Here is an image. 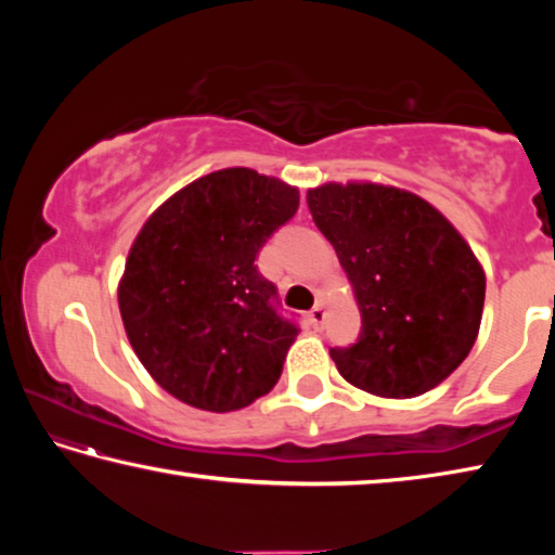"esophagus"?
<instances>
[{
    "label": "esophagus",
    "instance_id": "obj_1",
    "mask_svg": "<svg viewBox=\"0 0 555 555\" xmlns=\"http://www.w3.org/2000/svg\"><path fill=\"white\" fill-rule=\"evenodd\" d=\"M325 308L321 306V304H318L315 308H313V311H311V323L315 325V327H323V323H325Z\"/></svg>",
    "mask_w": 555,
    "mask_h": 555
}]
</instances>
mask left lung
<instances>
[{
	"instance_id": "1",
	"label": "left lung",
	"mask_w": 555,
	"mask_h": 555,
	"mask_svg": "<svg viewBox=\"0 0 555 555\" xmlns=\"http://www.w3.org/2000/svg\"><path fill=\"white\" fill-rule=\"evenodd\" d=\"M350 279L362 331L333 347L337 372L384 399H413L473 350L485 271L453 224L418 195L379 183H325L306 195Z\"/></svg>"
}]
</instances>
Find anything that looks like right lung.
Here are the masks:
<instances>
[{"label": "right lung", "mask_w": 555, "mask_h": 555, "mask_svg": "<svg viewBox=\"0 0 555 555\" xmlns=\"http://www.w3.org/2000/svg\"><path fill=\"white\" fill-rule=\"evenodd\" d=\"M298 210V188L222 168L173 193L131 244L117 298L158 387L203 411H237L281 377L298 325L255 259Z\"/></svg>", "instance_id": "obj_1"}]
</instances>
